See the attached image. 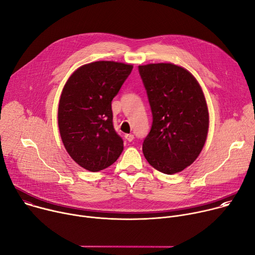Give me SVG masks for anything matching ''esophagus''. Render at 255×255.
Listing matches in <instances>:
<instances>
[{"label":"esophagus","instance_id":"34e87169","mask_svg":"<svg viewBox=\"0 0 255 255\" xmlns=\"http://www.w3.org/2000/svg\"><path fill=\"white\" fill-rule=\"evenodd\" d=\"M125 138L129 142H131L134 139V135L133 134H125Z\"/></svg>","mask_w":255,"mask_h":255}]
</instances>
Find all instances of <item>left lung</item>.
<instances>
[{"label": "left lung", "mask_w": 255, "mask_h": 255, "mask_svg": "<svg viewBox=\"0 0 255 255\" xmlns=\"http://www.w3.org/2000/svg\"><path fill=\"white\" fill-rule=\"evenodd\" d=\"M145 87L152 124L142 151L155 170L172 175L199 155L208 131L202 89L186 69L172 63L138 66Z\"/></svg>", "instance_id": "1"}]
</instances>
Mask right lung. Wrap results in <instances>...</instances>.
Listing matches in <instances>:
<instances>
[{"label": "right lung", "instance_id": "add662e5", "mask_svg": "<svg viewBox=\"0 0 255 255\" xmlns=\"http://www.w3.org/2000/svg\"><path fill=\"white\" fill-rule=\"evenodd\" d=\"M132 69L113 61L89 63L78 68L63 88L58 110L62 141L87 171L110 167L123 151V139L113 125L112 101Z\"/></svg>", "mask_w": 255, "mask_h": 255}]
</instances>
